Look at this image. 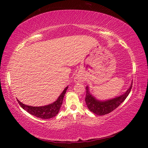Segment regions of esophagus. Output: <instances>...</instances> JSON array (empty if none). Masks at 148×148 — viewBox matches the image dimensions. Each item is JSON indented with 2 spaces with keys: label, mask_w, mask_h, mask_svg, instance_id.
Wrapping results in <instances>:
<instances>
[{
  "label": "esophagus",
  "mask_w": 148,
  "mask_h": 148,
  "mask_svg": "<svg viewBox=\"0 0 148 148\" xmlns=\"http://www.w3.org/2000/svg\"><path fill=\"white\" fill-rule=\"evenodd\" d=\"M75 82H81V79H80L79 77H76V79H75Z\"/></svg>",
  "instance_id": "esophagus-1"
}]
</instances>
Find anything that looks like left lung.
Listing matches in <instances>:
<instances>
[{"mask_svg": "<svg viewBox=\"0 0 148 148\" xmlns=\"http://www.w3.org/2000/svg\"><path fill=\"white\" fill-rule=\"evenodd\" d=\"M132 84L127 91L124 94L116 98L107 100V101H101L95 98L90 93L88 86L86 87V102L87 106L90 111L93 112L95 114L98 116H103L110 112L114 111L123 102L128 96L129 92H131L132 89Z\"/></svg>", "mask_w": 148, "mask_h": 148, "instance_id": "8db88e82", "label": "left lung"}]
</instances>
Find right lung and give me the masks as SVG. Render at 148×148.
I'll use <instances>...</instances> for the list:
<instances>
[{"mask_svg":"<svg viewBox=\"0 0 148 148\" xmlns=\"http://www.w3.org/2000/svg\"><path fill=\"white\" fill-rule=\"evenodd\" d=\"M68 87L64 89L62 93L60 95L59 98L57 99L56 102L50 104L49 105L43 106H27L22 103L18 100H17L18 103L23 108L26 110L27 112H29L30 114L34 116L37 117L41 119H51L52 117L57 116V114L59 113V110L61 108V106L62 104V101Z\"/></svg>","mask_w":148,"mask_h":148,"instance_id":"1","label":"right lung"}]
</instances>
